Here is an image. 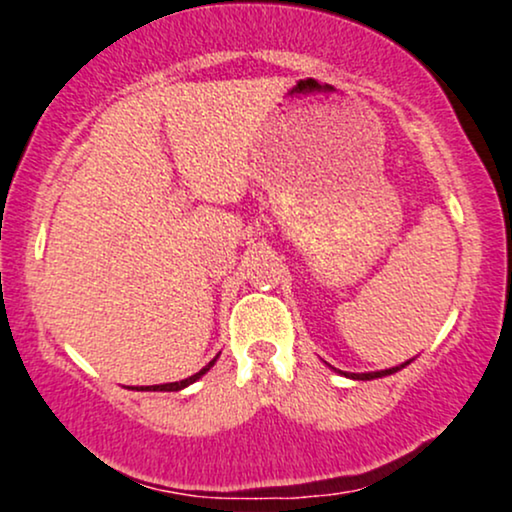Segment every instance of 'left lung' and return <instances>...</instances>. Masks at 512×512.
Here are the masks:
<instances>
[{
	"mask_svg": "<svg viewBox=\"0 0 512 512\" xmlns=\"http://www.w3.org/2000/svg\"><path fill=\"white\" fill-rule=\"evenodd\" d=\"M414 361V358H409V361H404V363H399V366H395V368H385V370H373V373H344V370H337V368H332V370H337L339 375H344V378H351V380H375V378H385V375H392V373H397V370H402V368H407L409 363Z\"/></svg>",
	"mask_w": 512,
	"mask_h": 512,
	"instance_id": "8db88e82",
	"label": "left lung"
}]
</instances>
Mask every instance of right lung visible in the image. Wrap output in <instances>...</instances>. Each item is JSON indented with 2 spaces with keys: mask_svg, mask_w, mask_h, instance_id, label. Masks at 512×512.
Instances as JSON below:
<instances>
[{
  "mask_svg": "<svg viewBox=\"0 0 512 512\" xmlns=\"http://www.w3.org/2000/svg\"><path fill=\"white\" fill-rule=\"evenodd\" d=\"M219 356H221V354H216V356L211 358V361L207 363V366H204L202 370H199V373L190 375V378H185V380H178V383H166V385H149V387H132V390H139V392H180V390H185V387H190L192 383H197V380L202 378L204 373H209L211 366H214V363H216V358H219Z\"/></svg>",
  "mask_w": 512,
  "mask_h": 512,
  "instance_id": "right-lung-1",
  "label": "right lung"
}]
</instances>
